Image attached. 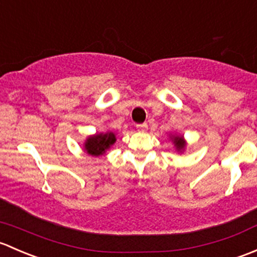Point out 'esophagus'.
Returning a JSON list of instances; mask_svg holds the SVG:
<instances>
[{
    "mask_svg": "<svg viewBox=\"0 0 257 257\" xmlns=\"http://www.w3.org/2000/svg\"><path fill=\"white\" fill-rule=\"evenodd\" d=\"M136 128H137V131H139V132L147 131V123H141V125H137Z\"/></svg>",
    "mask_w": 257,
    "mask_h": 257,
    "instance_id": "1",
    "label": "esophagus"
}]
</instances>
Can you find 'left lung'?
Instances as JSON below:
<instances>
[{
  "mask_svg": "<svg viewBox=\"0 0 257 257\" xmlns=\"http://www.w3.org/2000/svg\"><path fill=\"white\" fill-rule=\"evenodd\" d=\"M169 140L172 141V144L174 145V148L178 153H183L187 148V141L182 135H172L169 134Z\"/></svg>",
  "mask_w": 257,
  "mask_h": 257,
  "instance_id": "1",
  "label": "left lung"
}]
</instances>
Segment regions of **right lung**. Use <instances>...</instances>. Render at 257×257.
Segmentation results:
<instances>
[{"mask_svg": "<svg viewBox=\"0 0 257 257\" xmlns=\"http://www.w3.org/2000/svg\"><path fill=\"white\" fill-rule=\"evenodd\" d=\"M116 142V135L111 131L90 135L84 141V152L92 157L104 156L107 150Z\"/></svg>", "mask_w": 257, "mask_h": 257, "instance_id": "1", "label": "right lung"}]
</instances>
